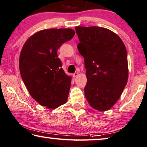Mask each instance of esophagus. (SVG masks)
<instances>
[{
	"mask_svg": "<svg viewBox=\"0 0 147 147\" xmlns=\"http://www.w3.org/2000/svg\"><path fill=\"white\" fill-rule=\"evenodd\" d=\"M79 75V73L78 72H75V73H74V74H73V76L74 78H76V77H77V76Z\"/></svg>",
	"mask_w": 147,
	"mask_h": 147,
	"instance_id": "esophagus-1",
	"label": "esophagus"
}]
</instances>
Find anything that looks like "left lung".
I'll list each match as a JSON object with an SVG mask.
<instances>
[{"instance_id": "obj_1", "label": "left lung", "mask_w": 147, "mask_h": 147, "mask_svg": "<svg viewBox=\"0 0 147 147\" xmlns=\"http://www.w3.org/2000/svg\"><path fill=\"white\" fill-rule=\"evenodd\" d=\"M76 30L80 40L78 49L86 68V99L93 109L109 110L119 99L128 80L125 44L105 28L76 26Z\"/></svg>"}]
</instances>
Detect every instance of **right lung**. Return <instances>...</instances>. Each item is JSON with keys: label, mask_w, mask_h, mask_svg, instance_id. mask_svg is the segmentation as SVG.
Instances as JSON below:
<instances>
[{"label": "right lung", "mask_w": 147, "mask_h": 147, "mask_svg": "<svg viewBox=\"0 0 147 147\" xmlns=\"http://www.w3.org/2000/svg\"><path fill=\"white\" fill-rule=\"evenodd\" d=\"M71 28H50L35 33L26 40L19 58L20 75L32 98L48 109L66 103L71 77L66 75L57 51L71 40Z\"/></svg>", "instance_id": "obj_1"}]
</instances>
